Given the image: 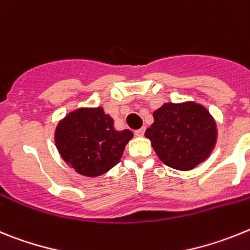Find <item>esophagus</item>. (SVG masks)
Masks as SVG:
<instances>
[{"instance_id":"34e87169","label":"esophagus","mask_w":250,"mask_h":250,"mask_svg":"<svg viewBox=\"0 0 250 250\" xmlns=\"http://www.w3.org/2000/svg\"><path fill=\"white\" fill-rule=\"evenodd\" d=\"M134 134H136L137 137H142L143 134H145V128H140V129H136V131H134Z\"/></svg>"}]
</instances>
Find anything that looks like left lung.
<instances>
[{"label":"left lung","instance_id":"obj_1","mask_svg":"<svg viewBox=\"0 0 250 250\" xmlns=\"http://www.w3.org/2000/svg\"><path fill=\"white\" fill-rule=\"evenodd\" d=\"M146 136L166 166L190 171L211 155L218 140L214 117L196 102L164 103L153 112Z\"/></svg>","mask_w":250,"mask_h":250}]
</instances>
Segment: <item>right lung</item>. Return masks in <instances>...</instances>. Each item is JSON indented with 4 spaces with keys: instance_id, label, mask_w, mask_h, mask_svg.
<instances>
[{
    "instance_id": "right-lung-1",
    "label": "right lung",
    "mask_w": 250,
    "mask_h": 250,
    "mask_svg": "<svg viewBox=\"0 0 250 250\" xmlns=\"http://www.w3.org/2000/svg\"><path fill=\"white\" fill-rule=\"evenodd\" d=\"M133 137L129 129L117 131L114 121L102 107H82L69 112L55 128L56 148L75 172L102 176L122 158Z\"/></svg>"
}]
</instances>
